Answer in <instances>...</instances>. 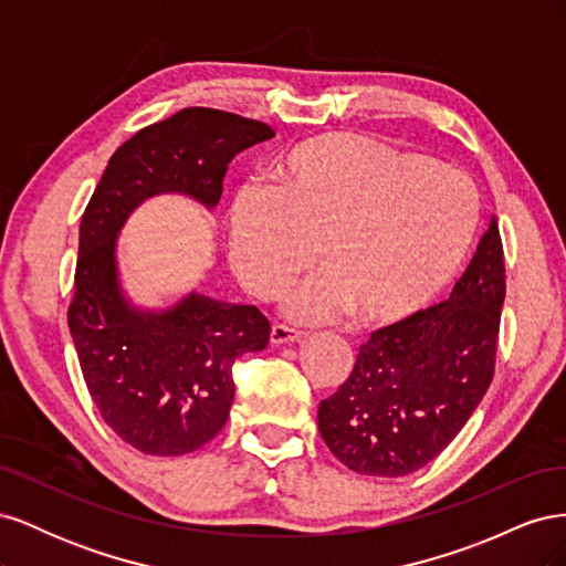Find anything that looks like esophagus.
I'll list each match as a JSON object with an SVG mask.
<instances>
[{"label":"esophagus","mask_w":566,"mask_h":566,"mask_svg":"<svg viewBox=\"0 0 566 566\" xmlns=\"http://www.w3.org/2000/svg\"><path fill=\"white\" fill-rule=\"evenodd\" d=\"M304 335H306L304 331L293 328V325H285V323H276L271 328V342H273V345H287V342H297Z\"/></svg>","instance_id":"1"}]
</instances>
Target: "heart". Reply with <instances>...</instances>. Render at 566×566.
Masks as SVG:
<instances>
[{
    "label": "heart",
    "mask_w": 566,
    "mask_h": 566,
    "mask_svg": "<svg viewBox=\"0 0 566 566\" xmlns=\"http://www.w3.org/2000/svg\"><path fill=\"white\" fill-rule=\"evenodd\" d=\"M472 186L424 153L364 134H321L276 160L269 188L229 210L233 269L254 295L279 297L318 260L325 271L290 295L302 318L354 312L366 325L406 321L430 304L465 256Z\"/></svg>",
    "instance_id": "1"
}]
</instances>
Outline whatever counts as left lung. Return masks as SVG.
Segmentation results:
<instances>
[{"label":"left lung","instance_id":"obj_1","mask_svg":"<svg viewBox=\"0 0 566 566\" xmlns=\"http://www.w3.org/2000/svg\"><path fill=\"white\" fill-rule=\"evenodd\" d=\"M505 262L491 219L447 302L370 333L318 432L358 474L403 476L434 460L486 394L499 349Z\"/></svg>","mask_w":566,"mask_h":566}]
</instances>
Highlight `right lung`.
<instances>
[{
    "label": "right lung",
    "instance_id": "right-lung-1",
    "mask_svg": "<svg viewBox=\"0 0 566 566\" xmlns=\"http://www.w3.org/2000/svg\"><path fill=\"white\" fill-rule=\"evenodd\" d=\"M271 136L260 119L184 108L113 153L82 214L67 328L101 418L136 451L184 455L214 439L233 403L235 358L264 349L271 325L256 306L196 293L163 314L129 310L117 290L115 235L156 193L214 208L235 153Z\"/></svg>",
    "mask_w": 566,
    "mask_h": 566
}]
</instances>
